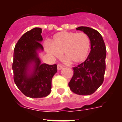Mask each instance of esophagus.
I'll return each mask as SVG.
<instances>
[{"label": "esophagus", "instance_id": "esophagus-1", "mask_svg": "<svg viewBox=\"0 0 122 122\" xmlns=\"http://www.w3.org/2000/svg\"><path fill=\"white\" fill-rule=\"evenodd\" d=\"M63 68V66H62V65L60 64H58L57 65V70H62Z\"/></svg>", "mask_w": 122, "mask_h": 122}]
</instances>
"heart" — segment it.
<instances>
[{
	"mask_svg": "<svg viewBox=\"0 0 122 122\" xmlns=\"http://www.w3.org/2000/svg\"><path fill=\"white\" fill-rule=\"evenodd\" d=\"M90 50V40L85 33L60 32L56 33L46 46V52L52 57H59L61 52L72 63H82Z\"/></svg>",
	"mask_w": 122,
	"mask_h": 122,
	"instance_id": "1",
	"label": "heart"
}]
</instances>
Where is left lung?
<instances>
[{
  "label": "left lung",
  "mask_w": 122,
  "mask_h": 122,
  "mask_svg": "<svg viewBox=\"0 0 122 122\" xmlns=\"http://www.w3.org/2000/svg\"><path fill=\"white\" fill-rule=\"evenodd\" d=\"M90 38L91 51L83 63L73 68V76L68 83L73 92L79 95L93 93L103 84L106 70V48L103 37L97 30L88 27H79Z\"/></svg>",
  "instance_id": "8db88e82"
}]
</instances>
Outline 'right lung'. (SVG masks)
Returning <instances> with one entry per match:
<instances>
[{"label":"right lung","mask_w":122,"mask_h":122,"mask_svg":"<svg viewBox=\"0 0 122 122\" xmlns=\"http://www.w3.org/2000/svg\"><path fill=\"white\" fill-rule=\"evenodd\" d=\"M41 33L38 27L25 32L14 49V81L24 95L33 98L46 97L51 93L52 79L57 71V65L41 64L38 56V51L43 50Z\"/></svg>","instance_id":"add662e5"}]
</instances>
